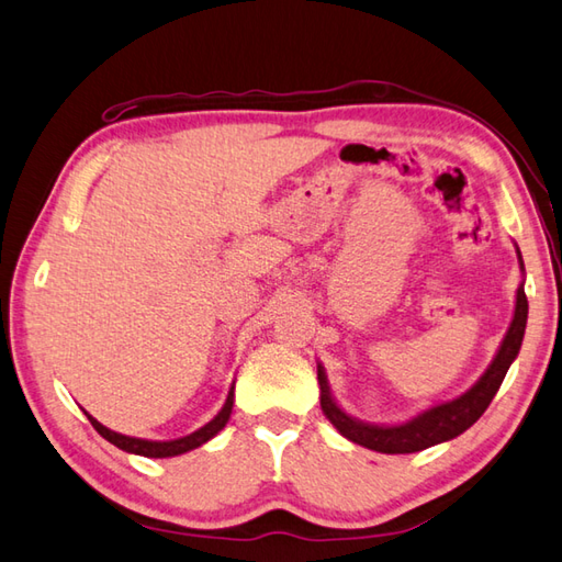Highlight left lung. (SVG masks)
I'll use <instances>...</instances> for the list:
<instances>
[{
  "instance_id": "1",
  "label": "left lung",
  "mask_w": 562,
  "mask_h": 562,
  "mask_svg": "<svg viewBox=\"0 0 562 562\" xmlns=\"http://www.w3.org/2000/svg\"><path fill=\"white\" fill-rule=\"evenodd\" d=\"M526 316H529V300H526L524 288H519V292H516L514 322L509 326L507 336L502 340L497 358L492 360V366L487 368L485 375L480 378L475 387L465 392L463 397L446 402L441 406H434V409L424 412L422 416H416L414 422L402 424V426H370V424H360L356 419H350V416L340 412L336 402L331 400L324 370L318 368L322 409L326 414V419L331 422L338 431L348 438V441L366 446L370 450H378V453H390V456L416 453V450H424L428 446L450 441V438L460 436L465 428L475 424L480 416L485 414L490 402L494 400V394H497L504 375H507L509 366L521 348L524 331H526Z\"/></svg>"
}]
</instances>
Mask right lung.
Here are the masks:
<instances>
[{
    "label": "right lung",
    "mask_w": 562,
    "mask_h": 562,
    "mask_svg": "<svg viewBox=\"0 0 562 562\" xmlns=\"http://www.w3.org/2000/svg\"><path fill=\"white\" fill-rule=\"evenodd\" d=\"M231 406H234V387H231L226 404L222 406V412H218L212 422L206 426H202L200 431H194L184 438H178V441H143V438H128V436H121L116 431H109L106 426L99 424L97 419H92L90 414H87V419L97 428V434L106 438L109 443H114L116 448L126 450V453H136V456H146V458H172V456H180L187 453V450L192 448H200L202 443H206L209 438H214L222 428L226 426L228 416H231Z\"/></svg>",
    "instance_id": "obj_1"
}]
</instances>
